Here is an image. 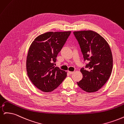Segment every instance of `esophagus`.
Masks as SVG:
<instances>
[{
  "label": "esophagus",
  "instance_id": "esophagus-1",
  "mask_svg": "<svg viewBox=\"0 0 124 124\" xmlns=\"http://www.w3.org/2000/svg\"><path fill=\"white\" fill-rule=\"evenodd\" d=\"M74 71H68V73L70 74H72L74 73Z\"/></svg>",
  "mask_w": 124,
  "mask_h": 124
}]
</instances>
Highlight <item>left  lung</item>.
Wrapping results in <instances>:
<instances>
[{
    "label": "left lung",
    "instance_id": "obj_1",
    "mask_svg": "<svg viewBox=\"0 0 124 124\" xmlns=\"http://www.w3.org/2000/svg\"><path fill=\"white\" fill-rule=\"evenodd\" d=\"M83 55L88 63L80 70L82 79L77 82L83 91H98L109 78L113 68V57L109 45L102 36L92 31H74Z\"/></svg>",
    "mask_w": 124,
    "mask_h": 124
}]
</instances>
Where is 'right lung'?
Instances as JSON below:
<instances>
[{
	"instance_id": "1",
	"label": "right lung",
	"mask_w": 124,
	"mask_h": 124,
	"mask_svg": "<svg viewBox=\"0 0 124 124\" xmlns=\"http://www.w3.org/2000/svg\"><path fill=\"white\" fill-rule=\"evenodd\" d=\"M70 33L47 32L37 37L29 47L26 60L27 75L33 84L42 92L54 91L67 77V72L54 65Z\"/></svg>"
}]
</instances>
